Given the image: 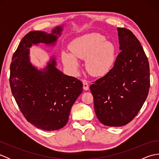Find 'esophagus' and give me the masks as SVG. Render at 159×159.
<instances>
[{
	"mask_svg": "<svg viewBox=\"0 0 159 159\" xmlns=\"http://www.w3.org/2000/svg\"><path fill=\"white\" fill-rule=\"evenodd\" d=\"M83 89L87 91L89 89V85H88V82L86 80H83Z\"/></svg>",
	"mask_w": 159,
	"mask_h": 159,
	"instance_id": "esophagus-1",
	"label": "esophagus"
}]
</instances>
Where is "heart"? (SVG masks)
Here are the masks:
<instances>
[{"mask_svg":"<svg viewBox=\"0 0 159 159\" xmlns=\"http://www.w3.org/2000/svg\"><path fill=\"white\" fill-rule=\"evenodd\" d=\"M69 48L72 53L63 51L61 59L64 66L73 74L79 71L77 58L86 59L87 70L93 76L106 75L116 62V46L99 33H92L76 38L70 42Z\"/></svg>","mask_w":159,"mask_h":159,"instance_id":"1","label":"heart"}]
</instances>
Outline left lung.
Returning a JSON list of instances; mask_svg holds the SVG:
<instances>
[{
	"mask_svg": "<svg viewBox=\"0 0 159 159\" xmlns=\"http://www.w3.org/2000/svg\"><path fill=\"white\" fill-rule=\"evenodd\" d=\"M120 50L110 72L90 85L98 119L107 126H122L134 119L150 88V67L139 40L117 28Z\"/></svg>",
	"mask_w": 159,
	"mask_h": 159,
	"instance_id": "1",
	"label": "left lung"
}]
</instances>
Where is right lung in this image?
Wrapping results in <instances>:
<instances>
[{
	"instance_id": "obj_1",
	"label": "right lung",
	"mask_w": 159,
	"mask_h": 159,
	"mask_svg": "<svg viewBox=\"0 0 159 159\" xmlns=\"http://www.w3.org/2000/svg\"><path fill=\"white\" fill-rule=\"evenodd\" d=\"M64 25L50 33L34 31L22 39L10 66L9 83L13 96L23 116L43 130H56L66 126L71 108L83 92V83L57 69V58L50 57L43 68L35 66L30 48L43 43L55 46Z\"/></svg>"
}]
</instances>
